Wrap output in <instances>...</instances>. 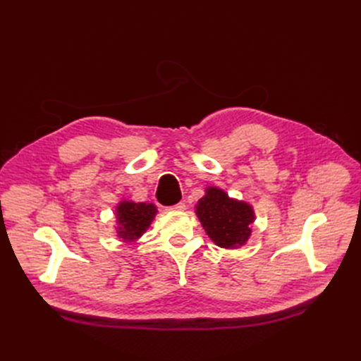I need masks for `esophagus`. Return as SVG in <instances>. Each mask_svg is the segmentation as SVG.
<instances>
[{
    "label": "esophagus",
    "instance_id": "obj_1",
    "mask_svg": "<svg viewBox=\"0 0 361 361\" xmlns=\"http://www.w3.org/2000/svg\"><path fill=\"white\" fill-rule=\"evenodd\" d=\"M186 209V204L185 202H178V204H175V205H171L170 207V210H176V212H182V210H185Z\"/></svg>",
    "mask_w": 361,
    "mask_h": 361
}]
</instances>
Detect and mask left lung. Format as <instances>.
Listing matches in <instances>:
<instances>
[{"label": "left lung", "mask_w": 361, "mask_h": 361, "mask_svg": "<svg viewBox=\"0 0 361 361\" xmlns=\"http://www.w3.org/2000/svg\"><path fill=\"white\" fill-rule=\"evenodd\" d=\"M195 209L202 228L216 245L236 248L248 241L254 212L247 202L229 198L219 188H207Z\"/></svg>", "instance_id": "1"}]
</instances>
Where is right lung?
<instances>
[{
	"label": "right lung",
	"mask_w": 361,
	"mask_h": 361,
	"mask_svg": "<svg viewBox=\"0 0 361 361\" xmlns=\"http://www.w3.org/2000/svg\"><path fill=\"white\" fill-rule=\"evenodd\" d=\"M157 209L154 204L122 201L117 205V233L125 243H133L138 239L156 216Z\"/></svg>",
	"instance_id": "right-lung-1"
}]
</instances>
